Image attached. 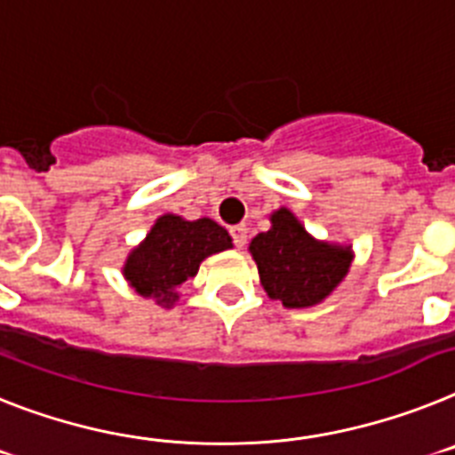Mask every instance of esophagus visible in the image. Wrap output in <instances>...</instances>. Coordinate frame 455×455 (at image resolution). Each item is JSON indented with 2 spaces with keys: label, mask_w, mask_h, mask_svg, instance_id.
I'll list each match as a JSON object with an SVG mask.
<instances>
[{
  "label": "esophagus",
  "mask_w": 455,
  "mask_h": 455,
  "mask_svg": "<svg viewBox=\"0 0 455 455\" xmlns=\"http://www.w3.org/2000/svg\"><path fill=\"white\" fill-rule=\"evenodd\" d=\"M231 238L235 247H244V244H247V227H243V224H240V227H233Z\"/></svg>",
  "instance_id": "esophagus-1"
}]
</instances>
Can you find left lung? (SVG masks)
Wrapping results in <instances>:
<instances>
[{"label": "left lung", "mask_w": 455, "mask_h": 455, "mask_svg": "<svg viewBox=\"0 0 455 455\" xmlns=\"http://www.w3.org/2000/svg\"><path fill=\"white\" fill-rule=\"evenodd\" d=\"M270 220V231L259 233L250 244L266 293L288 309L325 299L346 276L350 250L314 240L286 208Z\"/></svg>", "instance_id": "8db88e82"}]
</instances>
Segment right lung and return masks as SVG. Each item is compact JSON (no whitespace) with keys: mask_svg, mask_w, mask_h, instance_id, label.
Segmentation results:
<instances>
[{"mask_svg":"<svg viewBox=\"0 0 455 455\" xmlns=\"http://www.w3.org/2000/svg\"><path fill=\"white\" fill-rule=\"evenodd\" d=\"M228 247L231 235L227 228L208 217L188 222L183 217L162 215L144 243L128 256L124 275L137 293L172 307L179 299L173 288L195 276L205 256Z\"/></svg>","mask_w":455,"mask_h":455,"instance_id":"add662e5","label":"right lung"}]
</instances>
